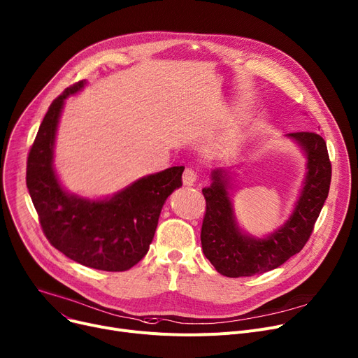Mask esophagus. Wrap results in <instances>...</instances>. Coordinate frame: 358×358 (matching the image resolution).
Returning <instances> with one entry per match:
<instances>
[{
    "label": "esophagus",
    "mask_w": 358,
    "mask_h": 358,
    "mask_svg": "<svg viewBox=\"0 0 358 358\" xmlns=\"http://www.w3.org/2000/svg\"><path fill=\"white\" fill-rule=\"evenodd\" d=\"M197 180V173L193 169H185L182 174V184L184 185H194Z\"/></svg>",
    "instance_id": "obj_1"
}]
</instances>
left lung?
Returning a JSON list of instances; mask_svg holds the SVG:
<instances>
[{"label":"left lung","mask_w":358,"mask_h":358,"mask_svg":"<svg viewBox=\"0 0 358 358\" xmlns=\"http://www.w3.org/2000/svg\"><path fill=\"white\" fill-rule=\"evenodd\" d=\"M287 138L302 151L306 171L291 216L273 233L256 237L239 226L231 199L233 169L213 170L211 184L203 188L206 214L201 248L223 276H253L276 269L299 253L313 233L329 192L331 162L327 144L314 132H294Z\"/></svg>","instance_id":"left-lung-1"}]
</instances>
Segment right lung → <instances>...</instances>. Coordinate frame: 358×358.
I'll return each instance as SVG.
<instances>
[{
	"mask_svg": "<svg viewBox=\"0 0 358 358\" xmlns=\"http://www.w3.org/2000/svg\"><path fill=\"white\" fill-rule=\"evenodd\" d=\"M67 87L47 110L27 159V188L49 242L78 264L108 272L131 269L154 239L164 203L182 185L184 166L144 176L113 196L89 199L69 193L55 169L57 127L70 94Z\"/></svg>",
	"mask_w": 358,
	"mask_h": 358,
	"instance_id": "1",
	"label": "right lung"
}]
</instances>
